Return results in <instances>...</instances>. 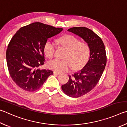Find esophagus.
Wrapping results in <instances>:
<instances>
[{
  "label": "esophagus",
  "mask_w": 127,
  "mask_h": 127,
  "mask_svg": "<svg viewBox=\"0 0 127 127\" xmlns=\"http://www.w3.org/2000/svg\"><path fill=\"white\" fill-rule=\"evenodd\" d=\"M53 74H54V75H60V73L56 72V71H54V72H53Z\"/></svg>",
  "instance_id": "34e87169"
}]
</instances>
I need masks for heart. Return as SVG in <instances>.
<instances>
[{
	"label": "heart",
	"mask_w": 127,
	"mask_h": 127,
	"mask_svg": "<svg viewBox=\"0 0 127 127\" xmlns=\"http://www.w3.org/2000/svg\"><path fill=\"white\" fill-rule=\"evenodd\" d=\"M61 46L67 49L64 60L53 59L48 62L49 68L56 72L66 71L72 67L77 69L85 65L90 56V47L85 42L80 40L72 35H66L58 39ZM44 52L46 56L52 58L55 54L56 46L51 41H47L44 44Z\"/></svg>",
	"instance_id": "1"
}]
</instances>
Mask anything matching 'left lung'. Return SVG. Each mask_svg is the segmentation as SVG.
I'll list each match as a JSON object with an SVG mask.
<instances>
[{
    "label": "left lung",
    "instance_id": "1",
    "mask_svg": "<svg viewBox=\"0 0 127 127\" xmlns=\"http://www.w3.org/2000/svg\"><path fill=\"white\" fill-rule=\"evenodd\" d=\"M67 31L83 38L90 47V58L86 65L69 75L68 81L61 86L65 94L79 97L90 92L98 83L106 66V51L101 38L90 29L79 27Z\"/></svg>",
    "mask_w": 127,
    "mask_h": 127
}]
</instances>
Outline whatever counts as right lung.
I'll use <instances>...</instances> for the list:
<instances>
[{"label": "right lung", "mask_w": 127, "mask_h": 127, "mask_svg": "<svg viewBox=\"0 0 127 127\" xmlns=\"http://www.w3.org/2000/svg\"><path fill=\"white\" fill-rule=\"evenodd\" d=\"M62 30L35 22L21 28L13 35L6 49V59L10 77L20 88L34 92L53 75L52 71L38 68L45 61V42Z\"/></svg>", "instance_id": "1"}]
</instances>
